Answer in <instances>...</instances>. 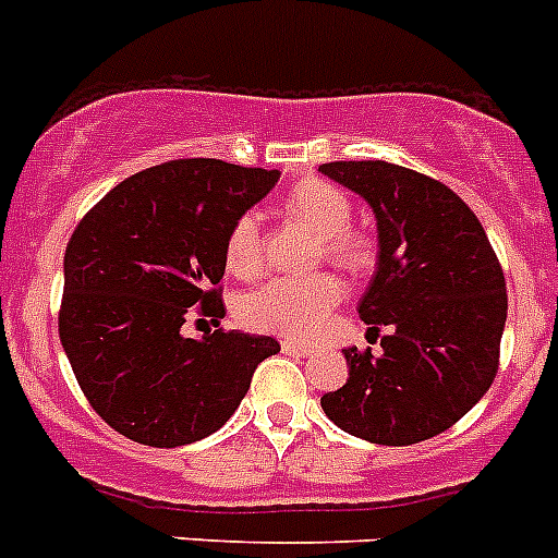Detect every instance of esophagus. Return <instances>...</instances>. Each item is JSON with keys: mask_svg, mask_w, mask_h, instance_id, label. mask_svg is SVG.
<instances>
[{"mask_svg": "<svg viewBox=\"0 0 558 558\" xmlns=\"http://www.w3.org/2000/svg\"><path fill=\"white\" fill-rule=\"evenodd\" d=\"M282 351H284V354H293V356H310V354H313V349H310V345H301V342H293V340H284Z\"/></svg>", "mask_w": 558, "mask_h": 558, "instance_id": "obj_1", "label": "esophagus"}]
</instances>
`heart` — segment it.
<instances>
[{
  "label": "heart",
  "mask_w": 558,
  "mask_h": 558,
  "mask_svg": "<svg viewBox=\"0 0 558 558\" xmlns=\"http://www.w3.org/2000/svg\"><path fill=\"white\" fill-rule=\"evenodd\" d=\"M288 213L310 223L324 238V252L340 268L360 270L371 263V243L351 229V202L340 187L324 179H304L288 193ZM227 268L234 276L257 274L263 268V221L245 213L234 221L227 238ZM342 282L331 274L279 276L259 284L238 301V318L248 329L288 337H315L340 304Z\"/></svg>",
  "instance_id": "heart-1"
}]
</instances>
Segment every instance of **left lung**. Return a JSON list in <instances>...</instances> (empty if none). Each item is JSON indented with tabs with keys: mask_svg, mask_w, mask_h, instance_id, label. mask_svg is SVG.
I'll return each mask as SVG.
<instances>
[{
	"mask_svg": "<svg viewBox=\"0 0 558 558\" xmlns=\"http://www.w3.org/2000/svg\"><path fill=\"white\" fill-rule=\"evenodd\" d=\"M318 171L373 209L379 263L356 310L367 340L381 337V354L342 351L349 379L320 407L376 446L442 434L498 373L506 282L487 232L451 187L409 168L362 160Z\"/></svg>",
	"mask_w": 558,
	"mask_h": 558,
	"instance_id": "left-lung-1",
	"label": "left lung"
}]
</instances>
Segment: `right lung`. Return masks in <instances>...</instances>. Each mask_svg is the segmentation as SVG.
I'll use <instances>...</instances> for the list:
<instances>
[{"label": "right lung", "mask_w": 558, "mask_h": 558, "mask_svg": "<svg viewBox=\"0 0 558 558\" xmlns=\"http://www.w3.org/2000/svg\"><path fill=\"white\" fill-rule=\"evenodd\" d=\"M279 171L193 157L132 173L65 245L60 342L96 415L124 437L177 448L234 415L254 367L279 351L265 335H182L227 315L218 282L227 238Z\"/></svg>", "instance_id": "1"}]
</instances>
